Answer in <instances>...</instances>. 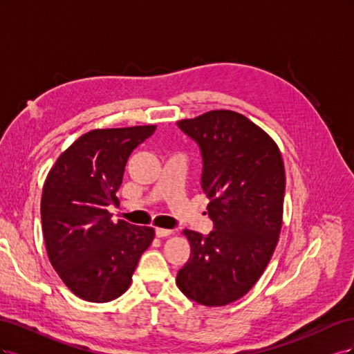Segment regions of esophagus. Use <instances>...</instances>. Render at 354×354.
Here are the masks:
<instances>
[{"label": "esophagus", "mask_w": 354, "mask_h": 354, "mask_svg": "<svg viewBox=\"0 0 354 354\" xmlns=\"http://www.w3.org/2000/svg\"><path fill=\"white\" fill-rule=\"evenodd\" d=\"M155 234H156L158 238H167V236H169V234H171V230L156 227V229H155Z\"/></svg>", "instance_id": "34e87169"}]
</instances>
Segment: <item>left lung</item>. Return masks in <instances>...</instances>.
Segmentation results:
<instances>
[{"mask_svg": "<svg viewBox=\"0 0 354 354\" xmlns=\"http://www.w3.org/2000/svg\"><path fill=\"white\" fill-rule=\"evenodd\" d=\"M178 127L199 145L202 190L214 230H183L190 255L177 286L207 307L227 306L260 279L279 241L285 167L279 147L245 115L209 111Z\"/></svg>", "mask_w": 354, "mask_h": 354, "instance_id": "8db88e82", "label": "left lung"}]
</instances>
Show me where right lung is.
Returning a JSON list of instances; mask_svg holds the SVG:
<instances>
[{"label":"right lung","mask_w":354,"mask_h":354,"mask_svg":"<svg viewBox=\"0 0 354 354\" xmlns=\"http://www.w3.org/2000/svg\"><path fill=\"white\" fill-rule=\"evenodd\" d=\"M156 125L91 130L75 140L48 171L41 221L53 269L71 291L90 303L121 297L133 281L153 227L113 223L128 158Z\"/></svg>","instance_id":"1"}]
</instances>
